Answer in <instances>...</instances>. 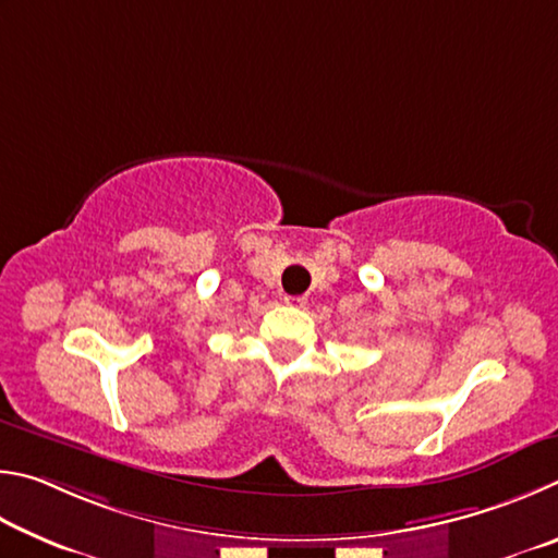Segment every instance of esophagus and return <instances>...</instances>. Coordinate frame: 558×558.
<instances>
[{
	"label": "esophagus",
	"mask_w": 558,
	"mask_h": 558,
	"mask_svg": "<svg viewBox=\"0 0 558 558\" xmlns=\"http://www.w3.org/2000/svg\"><path fill=\"white\" fill-rule=\"evenodd\" d=\"M284 304H287V306L304 308V306H306V296H284Z\"/></svg>",
	"instance_id": "1"
}]
</instances>
